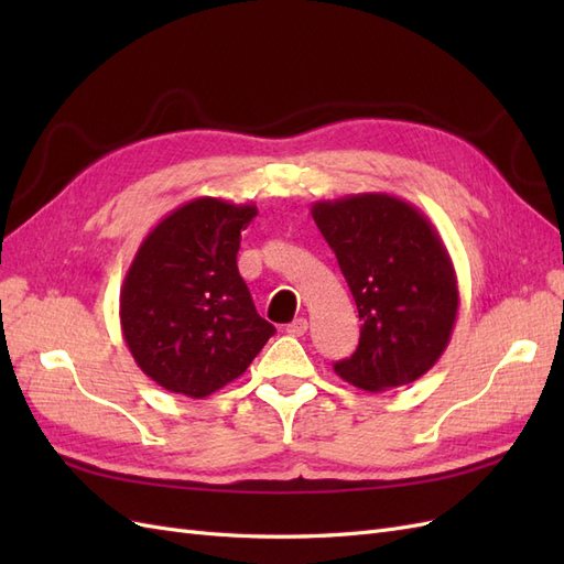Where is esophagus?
Segmentation results:
<instances>
[{
    "label": "esophagus",
    "mask_w": 564,
    "mask_h": 564,
    "mask_svg": "<svg viewBox=\"0 0 564 564\" xmlns=\"http://www.w3.org/2000/svg\"><path fill=\"white\" fill-rule=\"evenodd\" d=\"M305 332H308V319H305V317H296L294 322L286 324L289 336H303Z\"/></svg>",
    "instance_id": "1"
}]
</instances>
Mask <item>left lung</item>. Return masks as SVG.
I'll return each mask as SVG.
<instances>
[{
	"label": "left lung",
	"mask_w": 564,
	"mask_h": 564,
	"mask_svg": "<svg viewBox=\"0 0 564 564\" xmlns=\"http://www.w3.org/2000/svg\"><path fill=\"white\" fill-rule=\"evenodd\" d=\"M311 214L362 319L357 350L334 371L369 392L421 379L449 346L458 313L454 263L435 226L386 193L315 202Z\"/></svg>",
	"instance_id": "1"
}]
</instances>
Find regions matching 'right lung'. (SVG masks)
<instances>
[{
    "label": "right lung",
    "mask_w": 564,
    "mask_h": 564,
    "mask_svg": "<svg viewBox=\"0 0 564 564\" xmlns=\"http://www.w3.org/2000/svg\"><path fill=\"white\" fill-rule=\"evenodd\" d=\"M253 204L197 197L164 216L135 251L119 292L122 336L158 386L207 398L242 377L275 327L237 270Z\"/></svg>",
    "instance_id": "right-lung-1"
}]
</instances>
